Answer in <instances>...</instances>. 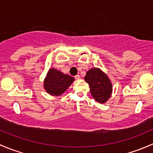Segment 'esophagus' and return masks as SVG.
<instances>
[{"label": "esophagus", "mask_w": 153, "mask_h": 153, "mask_svg": "<svg viewBox=\"0 0 153 153\" xmlns=\"http://www.w3.org/2000/svg\"><path fill=\"white\" fill-rule=\"evenodd\" d=\"M75 78L76 80H79L80 78H81V76H80L79 75H75Z\"/></svg>", "instance_id": "1"}]
</instances>
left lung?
<instances>
[{"label": "left lung", "instance_id": "8db88e82", "mask_svg": "<svg viewBox=\"0 0 153 153\" xmlns=\"http://www.w3.org/2000/svg\"><path fill=\"white\" fill-rule=\"evenodd\" d=\"M84 79L89 84L92 96L95 101L104 104L109 100L112 95V86L104 72L98 68H92L86 72Z\"/></svg>", "mask_w": 153, "mask_h": 153}]
</instances>
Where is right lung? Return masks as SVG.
Instances as JSON below:
<instances>
[{"mask_svg":"<svg viewBox=\"0 0 153 153\" xmlns=\"http://www.w3.org/2000/svg\"><path fill=\"white\" fill-rule=\"evenodd\" d=\"M74 80V78L60 71L50 69L44 80V89L50 95L59 96L67 90Z\"/></svg>","mask_w":153,"mask_h":153,"instance_id":"right-lung-1","label":"right lung"}]
</instances>
